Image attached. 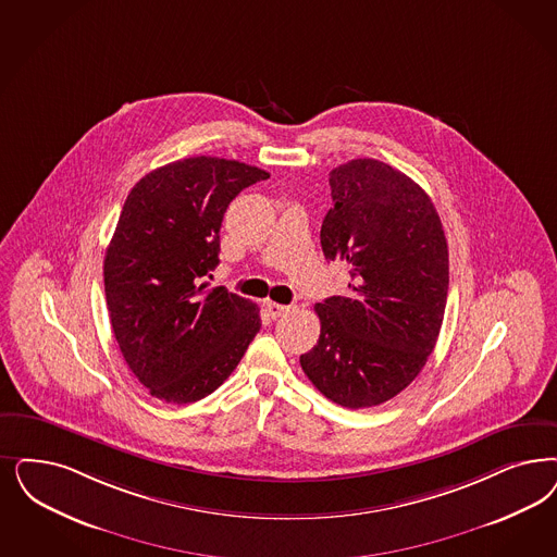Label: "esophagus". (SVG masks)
Wrapping results in <instances>:
<instances>
[{
	"instance_id": "obj_1",
	"label": "esophagus",
	"mask_w": 557,
	"mask_h": 557,
	"mask_svg": "<svg viewBox=\"0 0 557 557\" xmlns=\"http://www.w3.org/2000/svg\"><path fill=\"white\" fill-rule=\"evenodd\" d=\"M265 310H268V314L271 319H280V317L288 314L289 307H286V305H277V302H268Z\"/></svg>"
}]
</instances>
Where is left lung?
Listing matches in <instances>:
<instances>
[{"mask_svg":"<svg viewBox=\"0 0 557 557\" xmlns=\"http://www.w3.org/2000/svg\"><path fill=\"white\" fill-rule=\"evenodd\" d=\"M329 185L321 247L351 282L314 307L321 335L300 366L326 399L362 409L399 395L436 346L448 247L428 193L381 160L342 164Z\"/></svg>","mask_w":557,"mask_h":557,"instance_id":"obj_1","label":"left lung"}]
</instances>
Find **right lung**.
<instances>
[{"mask_svg":"<svg viewBox=\"0 0 557 557\" xmlns=\"http://www.w3.org/2000/svg\"><path fill=\"white\" fill-rule=\"evenodd\" d=\"M265 178L238 160L193 156L146 174L125 199L104 257L107 308L125 362L160 401L208 397L261 329L257 305L206 277L224 211Z\"/></svg>","mask_w":557,"mask_h":557,"instance_id":"1","label":"right lung"}]
</instances>
